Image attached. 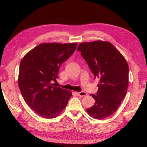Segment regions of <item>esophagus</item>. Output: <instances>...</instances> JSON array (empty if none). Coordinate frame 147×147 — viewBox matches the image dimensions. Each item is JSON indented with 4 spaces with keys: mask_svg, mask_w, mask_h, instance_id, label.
<instances>
[{
    "mask_svg": "<svg viewBox=\"0 0 147 147\" xmlns=\"http://www.w3.org/2000/svg\"><path fill=\"white\" fill-rule=\"evenodd\" d=\"M77 94L80 96V97H83V96H85L87 95L86 92H84V91H82V92H77Z\"/></svg>",
    "mask_w": 147,
    "mask_h": 147,
    "instance_id": "1",
    "label": "esophagus"
}]
</instances>
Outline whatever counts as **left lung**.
<instances>
[{"label":"left lung","instance_id":"8db88e82","mask_svg":"<svg viewBox=\"0 0 147 147\" xmlns=\"http://www.w3.org/2000/svg\"><path fill=\"white\" fill-rule=\"evenodd\" d=\"M81 52L95 77L100 79L95 103L86 111L94 119H102L116 112L126 96L129 66L124 56L109 42L97 40L79 44Z\"/></svg>","mask_w":147,"mask_h":147}]
</instances>
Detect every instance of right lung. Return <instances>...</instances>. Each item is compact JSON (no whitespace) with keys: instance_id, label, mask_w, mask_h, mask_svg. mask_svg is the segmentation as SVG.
Listing matches in <instances>:
<instances>
[{"instance_id":"right-lung-1","label":"right lung","mask_w":147,"mask_h":147,"mask_svg":"<svg viewBox=\"0 0 147 147\" xmlns=\"http://www.w3.org/2000/svg\"><path fill=\"white\" fill-rule=\"evenodd\" d=\"M77 43H42L22 59L19 88L26 103L43 118H54L63 112L72 93L52 82L58 78L60 65L74 53Z\"/></svg>"}]
</instances>
